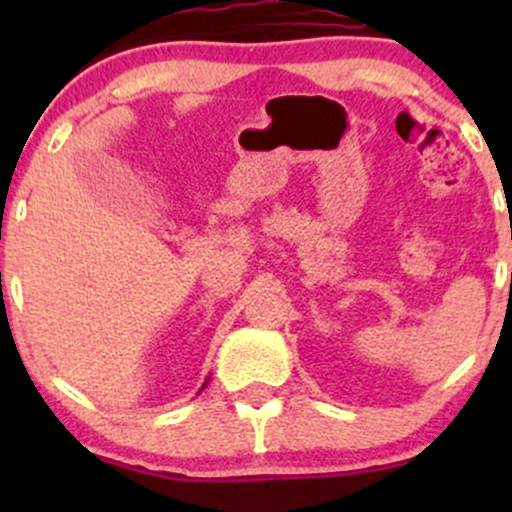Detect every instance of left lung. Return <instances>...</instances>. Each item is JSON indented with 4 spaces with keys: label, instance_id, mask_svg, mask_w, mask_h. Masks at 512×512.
Wrapping results in <instances>:
<instances>
[{
    "label": "left lung",
    "instance_id": "obj_1",
    "mask_svg": "<svg viewBox=\"0 0 512 512\" xmlns=\"http://www.w3.org/2000/svg\"><path fill=\"white\" fill-rule=\"evenodd\" d=\"M510 281H512V276H510Z\"/></svg>",
    "mask_w": 512,
    "mask_h": 512
}]
</instances>
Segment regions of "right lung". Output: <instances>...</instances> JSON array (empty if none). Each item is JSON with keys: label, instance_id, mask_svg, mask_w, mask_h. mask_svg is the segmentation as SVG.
<instances>
[{"label": "right lung", "instance_id": "add662e5", "mask_svg": "<svg viewBox=\"0 0 512 512\" xmlns=\"http://www.w3.org/2000/svg\"><path fill=\"white\" fill-rule=\"evenodd\" d=\"M207 383H209V378H207ZM207 383H204V385H202V390H204V387H207Z\"/></svg>", "mask_w": 512, "mask_h": 512}]
</instances>
